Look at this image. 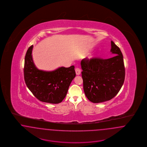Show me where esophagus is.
Returning <instances> with one entry per match:
<instances>
[{
  "mask_svg": "<svg viewBox=\"0 0 147 147\" xmlns=\"http://www.w3.org/2000/svg\"><path fill=\"white\" fill-rule=\"evenodd\" d=\"M76 74L77 75H80V73H81V70L80 68H76Z\"/></svg>",
  "mask_w": 147,
  "mask_h": 147,
  "instance_id": "1",
  "label": "esophagus"
}]
</instances>
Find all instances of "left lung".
<instances>
[{"instance_id": "8db88e82", "label": "left lung", "mask_w": 147, "mask_h": 147, "mask_svg": "<svg viewBox=\"0 0 147 147\" xmlns=\"http://www.w3.org/2000/svg\"><path fill=\"white\" fill-rule=\"evenodd\" d=\"M111 52L117 55L109 59L85 58L81 61L84 92L89 100L100 103L114 98L120 90L125 78L122 53L111 41Z\"/></svg>"}]
</instances>
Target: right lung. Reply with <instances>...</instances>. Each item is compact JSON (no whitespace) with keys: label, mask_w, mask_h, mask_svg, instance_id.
Returning a JSON list of instances; mask_svg holds the SVG:
<instances>
[{"label":"right lung","mask_w":147,"mask_h":147,"mask_svg":"<svg viewBox=\"0 0 147 147\" xmlns=\"http://www.w3.org/2000/svg\"><path fill=\"white\" fill-rule=\"evenodd\" d=\"M33 45L28 48L24 68V80L28 89L40 101L50 104L61 102L76 74L74 66L61 67L52 71L38 70L32 58Z\"/></svg>","instance_id":"add662e5"}]
</instances>
